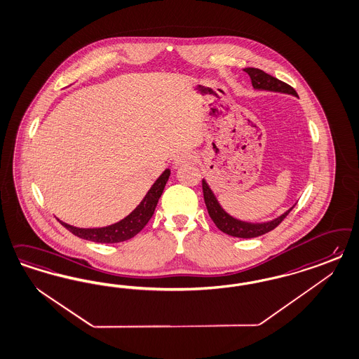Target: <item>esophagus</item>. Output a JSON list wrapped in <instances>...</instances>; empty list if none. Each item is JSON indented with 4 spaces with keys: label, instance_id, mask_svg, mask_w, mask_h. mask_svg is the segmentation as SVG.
<instances>
[{
    "label": "esophagus",
    "instance_id": "obj_1",
    "mask_svg": "<svg viewBox=\"0 0 359 359\" xmlns=\"http://www.w3.org/2000/svg\"><path fill=\"white\" fill-rule=\"evenodd\" d=\"M193 162H194V156H193L191 153H181V154H178V156L174 158L175 168L185 166V165L193 163Z\"/></svg>",
    "mask_w": 359,
    "mask_h": 359
}]
</instances>
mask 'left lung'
Wrapping results in <instances>:
<instances>
[{"instance_id":"left-lung-1","label":"left lung","mask_w":359,"mask_h":359,"mask_svg":"<svg viewBox=\"0 0 359 359\" xmlns=\"http://www.w3.org/2000/svg\"><path fill=\"white\" fill-rule=\"evenodd\" d=\"M244 71L250 75L255 90L288 93V95L297 96V93L287 83L278 81L276 78H273L272 75H268L263 69L248 67V69H244ZM202 189H203V198H205V203H206L210 218L215 223V226L219 229L220 231H223L224 233L230 235V236H235V238L250 239V238H256V236L264 235L266 232L272 231L290 214V210L294 208V206H292L290 210H287L284 214H281L278 218L263 222V223L244 222V220L233 218L224 208L220 206L218 199L215 197V194L212 193V190L210 189L206 180H202Z\"/></svg>"}]
</instances>
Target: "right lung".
I'll list each match as a JSON object with an SVG mask.
<instances>
[{"mask_svg":"<svg viewBox=\"0 0 359 359\" xmlns=\"http://www.w3.org/2000/svg\"><path fill=\"white\" fill-rule=\"evenodd\" d=\"M170 177V169H166L163 173L156 180V182L148 190L147 196L140 202L139 206L135 208L124 219L118 220L114 224L96 229H81L59 220L62 226H65L69 232L79 236L81 239L91 241L96 243H120L132 239L137 235L149 222L154 212V208L158 203L165 185Z\"/></svg>","mask_w":359,"mask_h":359,"instance_id":"right-lung-1","label":"right lung"}]
</instances>
